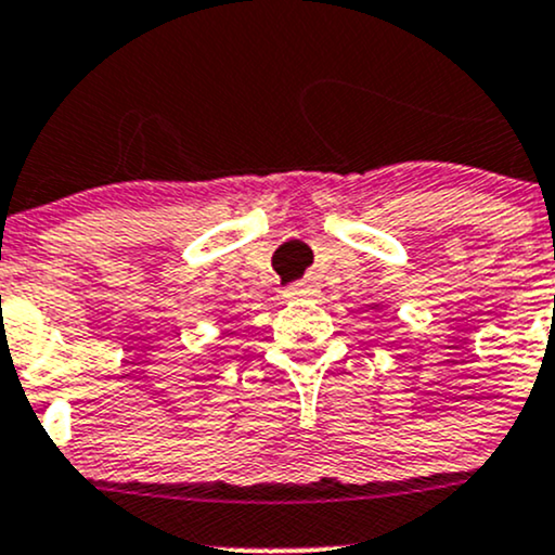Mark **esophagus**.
<instances>
[{"instance_id":"1","label":"esophagus","mask_w":555,"mask_h":555,"mask_svg":"<svg viewBox=\"0 0 555 555\" xmlns=\"http://www.w3.org/2000/svg\"><path fill=\"white\" fill-rule=\"evenodd\" d=\"M315 292H319V287L313 282H295L284 289V297L287 300H306V297H313Z\"/></svg>"}]
</instances>
